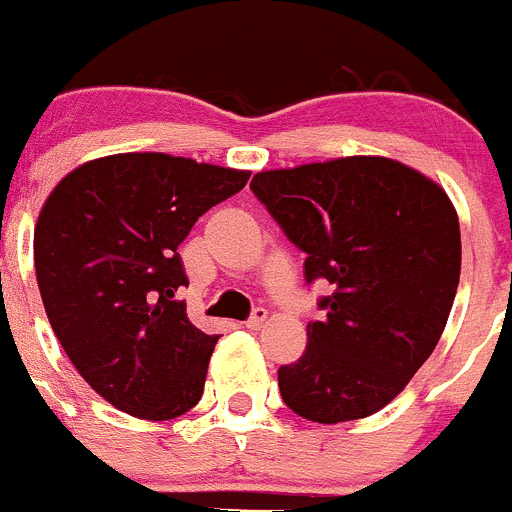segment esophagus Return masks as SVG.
<instances>
[{
	"mask_svg": "<svg viewBox=\"0 0 512 512\" xmlns=\"http://www.w3.org/2000/svg\"><path fill=\"white\" fill-rule=\"evenodd\" d=\"M265 322H267V309L265 307H255V309H252L250 319L245 322V327L252 329V332H257V329L265 327Z\"/></svg>",
	"mask_w": 512,
	"mask_h": 512,
	"instance_id": "1",
	"label": "esophagus"
}]
</instances>
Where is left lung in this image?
I'll use <instances>...</instances> for the list:
<instances>
[{
    "mask_svg": "<svg viewBox=\"0 0 512 512\" xmlns=\"http://www.w3.org/2000/svg\"><path fill=\"white\" fill-rule=\"evenodd\" d=\"M250 190L307 255L324 317L307 352L280 366L282 401L339 423L384 409L441 339L461 277V227L433 180L391 158L352 156L265 170Z\"/></svg>",
    "mask_w": 512,
    "mask_h": 512,
    "instance_id": "left-lung-1",
    "label": "left lung"
}]
</instances>
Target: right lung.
Here are the masks:
<instances>
[{"instance_id":"add662e5","label":"right lung","mask_w":512,"mask_h":512,"mask_svg":"<svg viewBox=\"0 0 512 512\" xmlns=\"http://www.w3.org/2000/svg\"><path fill=\"white\" fill-rule=\"evenodd\" d=\"M247 170L165 153H118L71 170L34 230L41 302L91 389L126 414L168 421L203 396L218 334L185 312L178 245L245 188Z\"/></svg>"}]
</instances>
